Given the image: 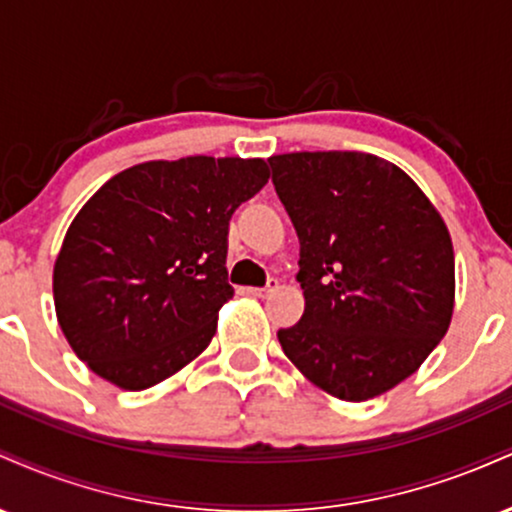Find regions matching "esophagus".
<instances>
[{"label":"esophagus","mask_w":512,"mask_h":512,"mask_svg":"<svg viewBox=\"0 0 512 512\" xmlns=\"http://www.w3.org/2000/svg\"><path fill=\"white\" fill-rule=\"evenodd\" d=\"M276 289H279V281L269 279V284L264 286V289H250V293H252V296H255V298H267V296H272V293H274Z\"/></svg>","instance_id":"34e87169"}]
</instances>
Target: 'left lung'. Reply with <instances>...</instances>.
<instances>
[{"label": "left lung", "instance_id": "8db88e82", "mask_svg": "<svg viewBox=\"0 0 512 512\" xmlns=\"http://www.w3.org/2000/svg\"><path fill=\"white\" fill-rule=\"evenodd\" d=\"M301 240L305 310L279 344L317 390L380 397L421 368L455 308V250L440 211L395 163L361 151L269 158Z\"/></svg>", "mask_w": 512, "mask_h": 512}]
</instances>
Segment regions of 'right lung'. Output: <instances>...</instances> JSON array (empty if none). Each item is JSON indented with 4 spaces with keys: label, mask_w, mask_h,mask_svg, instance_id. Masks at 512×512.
<instances>
[{
    "label": "right lung",
    "mask_w": 512,
    "mask_h": 512,
    "mask_svg": "<svg viewBox=\"0 0 512 512\" xmlns=\"http://www.w3.org/2000/svg\"><path fill=\"white\" fill-rule=\"evenodd\" d=\"M264 158L187 156L122 170L62 240L55 313L81 361L120 390L163 383L207 349L226 281L228 221L267 185Z\"/></svg>",
    "instance_id": "obj_1"
}]
</instances>
